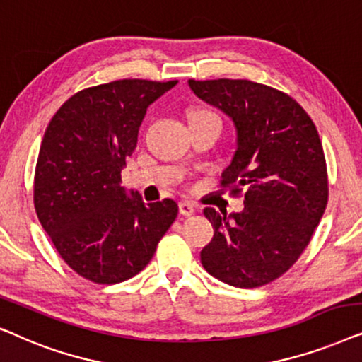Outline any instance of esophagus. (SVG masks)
<instances>
[{
  "instance_id": "1",
  "label": "esophagus",
  "mask_w": 362,
  "mask_h": 362,
  "mask_svg": "<svg viewBox=\"0 0 362 362\" xmlns=\"http://www.w3.org/2000/svg\"><path fill=\"white\" fill-rule=\"evenodd\" d=\"M178 211L185 216H192L195 214V206L192 205L190 202H180V204H178Z\"/></svg>"
}]
</instances>
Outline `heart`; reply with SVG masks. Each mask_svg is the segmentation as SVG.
<instances>
[{
	"label": "heart",
	"instance_id": "b5f03b06",
	"mask_svg": "<svg viewBox=\"0 0 362 362\" xmlns=\"http://www.w3.org/2000/svg\"><path fill=\"white\" fill-rule=\"evenodd\" d=\"M200 115H209V112H204V110H199V112H194L190 115V119H194V117H200Z\"/></svg>",
	"mask_w": 362,
	"mask_h": 362
}]
</instances>
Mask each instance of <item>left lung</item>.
<instances>
[{"mask_svg": "<svg viewBox=\"0 0 362 362\" xmlns=\"http://www.w3.org/2000/svg\"><path fill=\"white\" fill-rule=\"evenodd\" d=\"M197 98L235 125L237 148L221 185L245 189L243 210L204 214L215 233L204 268L226 285L257 288L288 272L308 247L327 204L317 131L290 95L247 79L189 81Z\"/></svg>", "mask_w": 362, "mask_h": 362, "instance_id": "left-lung-1", "label": "left lung"}]
</instances>
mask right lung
I'll use <instances>...</instances> for the list:
<instances>
[{"mask_svg": "<svg viewBox=\"0 0 362 362\" xmlns=\"http://www.w3.org/2000/svg\"><path fill=\"white\" fill-rule=\"evenodd\" d=\"M177 81L120 79L81 90L47 125L35 173V209L62 259L114 285L136 276L177 218L172 199L146 204L120 187L147 107Z\"/></svg>", "mask_w": 362, "mask_h": 362, "instance_id": "obj_1", "label": "right lung"}]
</instances>
